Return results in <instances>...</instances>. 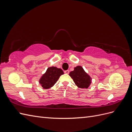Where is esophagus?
<instances>
[{
    "instance_id": "1",
    "label": "esophagus",
    "mask_w": 132,
    "mask_h": 132,
    "mask_svg": "<svg viewBox=\"0 0 132 132\" xmlns=\"http://www.w3.org/2000/svg\"><path fill=\"white\" fill-rule=\"evenodd\" d=\"M69 73V71L68 70H65L64 71V73L67 74H68Z\"/></svg>"
}]
</instances>
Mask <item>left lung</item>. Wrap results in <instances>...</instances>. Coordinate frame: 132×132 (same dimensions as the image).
Returning a JSON list of instances; mask_svg holds the SVG:
<instances>
[{
    "label": "left lung",
    "instance_id": "obj_1",
    "mask_svg": "<svg viewBox=\"0 0 132 132\" xmlns=\"http://www.w3.org/2000/svg\"><path fill=\"white\" fill-rule=\"evenodd\" d=\"M69 76L73 79L75 84L79 88H88L92 82L90 76L85 72L80 65L75 67L74 70L69 73Z\"/></svg>",
    "mask_w": 132,
    "mask_h": 132
}]
</instances>
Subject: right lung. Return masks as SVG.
<instances>
[{
	"instance_id": "right-lung-1",
	"label": "right lung",
	"mask_w": 132,
	"mask_h": 132,
	"mask_svg": "<svg viewBox=\"0 0 132 132\" xmlns=\"http://www.w3.org/2000/svg\"><path fill=\"white\" fill-rule=\"evenodd\" d=\"M63 74L64 72L61 68H58L55 67H49L39 79V83L43 89H50L54 86L59 77Z\"/></svg>"
}]
</instances>
